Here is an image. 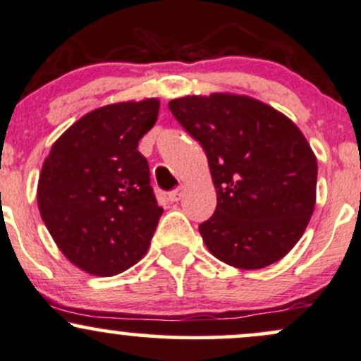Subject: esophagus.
<instances>
[{"label":"esophagus","instance_id":"1","mask_svg":"<svg viewBox=\"0 0 361 361\" xmlns=\"http://www.w3.org/2000/svg\"><path fill=\"white\" fill-rule=\"evenodd\" d=\"M182 196H184V188H179V189L172 190V192L169 194V199H171L172 202H177V201H180Z\"/></svg>","mask_w":361,"mask_h":361}]
</instances>
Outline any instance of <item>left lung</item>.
Masks as SVG:
<instances>
[{"label": "left lung", "instance_id": "obj_1", "mask_svg": "<svg viewBox=\"0 0 361 361\" xmlns=\"http://www.w3.org/2000/svg\"><path fill=\"white\" fill-rule=\"evenodd\" d=\"M169 109L207 157L218 199L199 226L207 250L241 270L286 257L316 206L317 160L298 125L235 92L176 97Z\"/></svg>", "mask_w": 361, "mask_h": 361}]
</instances>
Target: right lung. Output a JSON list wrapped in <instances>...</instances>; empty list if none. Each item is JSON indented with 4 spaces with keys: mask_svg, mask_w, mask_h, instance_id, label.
<instances>
[{
    "mask_svg": "<svg viewBox=\"0 0 361 361\" xmlns=\"http://www.w3.org/2000/svg\"><path fill=\"white\" fill-rule=\"evenodd\" d=\"M160 101H123L80 116L55 140L37 185L40 216L63 257L111 277L145 257L164 209L138 142Z\"/></svg>",
    "mask_w": 361,
    "mask_h": 361,
    "instance_id": "obj_1",
    "label": "right lung"
}]
</instances>
